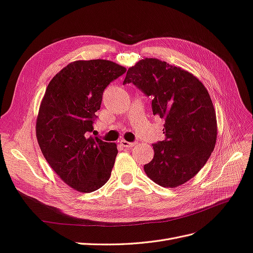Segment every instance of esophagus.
<instances>
[{
    "label": "esophagus",
    "mask_w": 253,
    "mask_h": 253,
    "mask_svg": "<svg viewBox=\"0 0 253 253\" xmlns=\"http://www.w3.org/2000/svg\"><path fill=\"white\" fill-rule=\"evenodd\" d=\"M120 144H121V146H123V147L132 148V147H134L136 142H127V141H125V140H123V141H121Z\"/></svg>",
    "instance_id": "34e87169"
}]
</instances>
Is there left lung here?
Here are the masks:
<instances>
[{"mask_svg":"<svg viewBox=\"0 0 253 253\" xmlns=\"http://www.w3.org/2000/svg\"><path fill=\"white\" fill-rule=\"evenodd\" d=\"M130 83L153 98L154 115L165 120V140L154 144V159L144 170L163 187L184 184L204 168L217 139L210 94L189 71L157 58L129 68L123 84Z\"/></svg>","mask_w":253,"mask_h":253,"instance_id":"1","label":"left lung"}]
</instances>
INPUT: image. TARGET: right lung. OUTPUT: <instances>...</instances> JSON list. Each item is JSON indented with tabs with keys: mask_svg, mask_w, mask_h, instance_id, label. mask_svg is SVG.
I'll return each instance as SVG.
<instances>
[{
	"mask_svg": "<svg viewBox=\"0 0 253 253\" xmlns=\"http://www.w3.org/2000/svg\"><path fill=\"white\" fill-rule=\"evenodd\" d=\"M125 72L110 60H76L52 78L41 100L36 121L40 149L62 181L81 193L98 190L111 176L117 144L90 132L106 86Z\"/></svg>",
	"mask_w": 253,
	"mask_h": 253,
	"instance_id": "1",
	"label": "right lung"
}]
</instances>
